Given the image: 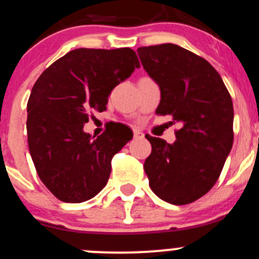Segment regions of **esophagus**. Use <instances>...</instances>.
I'll return each instance as SVG.
<instances>
[{
  "label": "esophagus",
  "mask_w": 259,
  "mask_h": 259,
  "mask_svg": "<svg viewBox=\"0 0 259 259\" xmlns=\"http://www.w3.org/2000/svg\"><path fill=\"white\" fill-rule=\"evenodd\" d=\"M133 136H135V138H142L143 137V133L141 132V131L135 130V131H133Z\"/></svg>",
  "instance_id": "obj_1"
}]
</instances>
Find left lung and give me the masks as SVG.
Segmentation results:
<instances>
[{"instance_id":"left-lung-1","label":"left lung","mask_w":259,"mask_h":259,"mask_svg":"<svg viewBox=\"0 0 259 259\" xmlns=\"http://www.w3.org/2000/svg\"><path fill=\"white\" fill-rule=\"evenodd\" d=\"M137 53L161 88L156 114L181 124L172 145L146 136L152 146L143 166L150 188L174 205L190 204L213 188L232 150V97L211 64L181 46H142Z\"/></svg>"}]
</instances>
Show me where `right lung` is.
<instances>
[{
  "label": "right lung",
  "instance_id": "obj_1",
  "mask_svg": "<svg viewBox=\"0 0 259 259\" xmlns=\"http://www.w3.org/2000/svg\"><path fill=\"white\" fill-rule=\"evenodd\" d=\"M140 61L130 48L75 49L54 61L27 102V142L44 185L64 203H81L107 185L113 156L133 133L123 126L97 138L83 131L92 112L106 111L108 96Z\"/></svg>",
  "mask_w": 259,
  "mask_h": 259
}]
</instances>
